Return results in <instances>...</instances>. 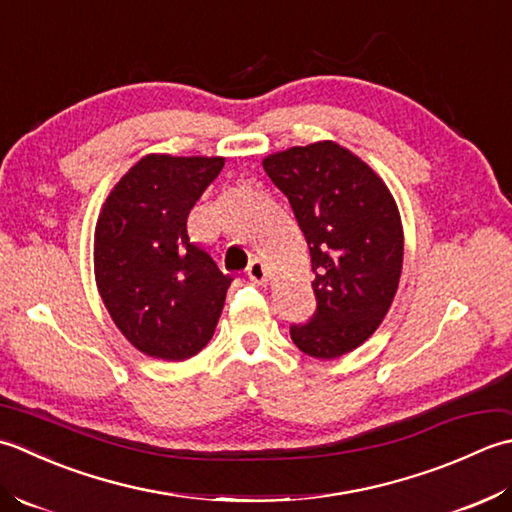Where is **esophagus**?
Masks as SVG:
<instances>
[{
  "instance_id": "obj_1",
  "label": "esophagus",
  "mask_w": 512,
  "mask_h": 512,
  "mask_svg": "<svg viewBox=\"0 0 512 512\" xmlns=\"http://www.w3.org/2000/svg\"><path fill=\"white\" fill-rule=\"evenodd\" d=\"M247 276H249V280H252V283H256V285H267L269 271H267L263 260L254 258L252 263H249V267H247Z\"/></svg>"
}]
</instances>
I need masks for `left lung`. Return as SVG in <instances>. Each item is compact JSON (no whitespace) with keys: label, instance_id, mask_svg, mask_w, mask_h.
I'll return each instance as SVG.
<instances>
[{"label":"left lung","instance_id":"obj_1","mask_svg":"<svg viewBox=\"0 0 512 512\" xmlns=\"http://www.w3.org/2000/svg\"><path fill=\"white\" fill-rule=\"evenodd\" d=\"M263 168L289 198L316 274V314L291 325V340L311 358H340L373 336L398 291V203L360 156L333 141L269 154Z\"/></svg>","mask_w":512,"mask_h":512}]
</instances>
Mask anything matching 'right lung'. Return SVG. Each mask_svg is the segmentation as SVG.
I'll return each mask as SVG.
<instances>
[{
	"label": "right lung",
	"mask_w": 512,
	"mask_h": 512,
	"mask_svg": "<svg viewBox=\"0 0 512 512\" xmlns=\"http://www.w3.org/2000/svg\"><path fill=\"white\" fill-rule=\"evenodd\" d=\"M223 156L145 154L112 187L95 227V278L134 349L179 362L212 340L232 276L190 243L187 216Z\"/></svg>",
	"instance_id": "obj_1"
}]
</instances>
